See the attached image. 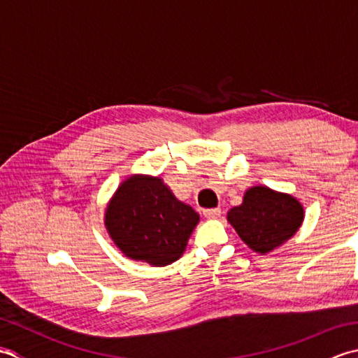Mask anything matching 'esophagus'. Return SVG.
<instances>
[{
  "mask_svg": "<svg viewBox=\"0 0 358 358\" xmlns=\"http://www.w3.org/2000/svg\"><path fill=\"white\" fill-rule=\"evenodd\" d=\"M203 214L206 218H218L222 215V209L220 208H212V209H204Z\"/></svg>",
  "mask_w": 358,
  "mask_h": 358,
  "instance_id": "1",
  "label": "esophagus"
}]
</instances>
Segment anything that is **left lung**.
<instances>
[{
    "instance_id": "8db88e82",
    "label": "left lung",
    "mask_w": 358,
    "mask_h": 358,
    "mask_svg": "<svg viewBox=\"0 0 358 358\" xmlns=\"http://www.w3.org/2000/svg\"><path fill=\"white\" fill-rule=\"evenodd\" d=\"M303 217V206L294 196L273 192L266 186L250 187L240 206L227 212V220L240 238L260 254L291 238Z\"/></svg>"
}]
</instances>
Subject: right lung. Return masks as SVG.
Masks as SVG:
<instances>
[{
	"label": "right lung",
	"instance_id": "right-lung-1",
	"mask_svg": "<svg viewBox=\"0 0 358 358\" xmlns=\"http://www.w3.org/2000/svg\"><path fill=\"white\" fill-rule=\"evenodd\" d=\"M199 214L175 199L159 178H127L106 210V227L123 254L166 266L185 252Z\"/></svg>",
	"mask_w": 358,
	"mask_h": 358
}]
</instances>
